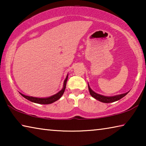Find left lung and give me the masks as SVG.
Instances as JSON below:
<instances>
[{
	"mask_svg": "<svg viewBox=\"0 0 146 146\" xmlns=\"http://www.w3.org/2000/svg\"><path fill=\"white\" fill-rule=\"evenodd\" d=\"M88 89H89V91H90V95L92 96L93 98H95V99H97V100L100 101V102H102L104 103H111V102H115V101H117L118 100L121 99V98H123V97H125V96L129 93V91H128L127 93L120 94V95L112 96V97H106V96L100 95V94H98L97 93H95V91H93L90 87V86H89V84H88Z\"/></svg>",
	"mask_w": 146,
	"mask_h": 146,
	"instance_id": "1",
	"label": "left lung"
}]
</instances>
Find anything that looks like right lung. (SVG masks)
Here are the masks:
<instances>
[{"instance_id":"1","label":"right lung","mask_w":146,"mask_h":146,"mask_svg":"<svg viewBox=\"0 0 146 146\" xmlns=\"http://www.w3.org/2000/svg\"><path fill=\"white\" fill-rule=\"evenodd\" d=\"M68 78V75H67V76H66L65 80H64L62 89L59 92L55 94V95L51 96V97H46V98H37V97H29V96L24 95L22 93H21V95L23 96V97L26 98V99H28V100L31 101V102H33L34 103L40 104H51L54 102H55L56 100H58L59 98L62 96V95L64 93V91H65Z\"/></svg>"}]
</instances>
